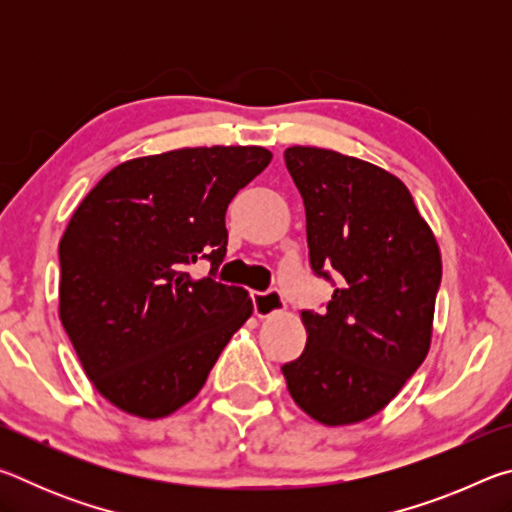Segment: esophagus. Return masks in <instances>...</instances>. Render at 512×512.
Listing matches in <instances>:
<instances>
[{
    "label": "esophagus",
    "mask_w": 512,
    "mask_h": 512,
    "mask_svg": "<svg viewBox=\"0 0 512 512\" xmlns=\"http://www.w3.org/2000/svg\"><path fill=\"white\" fill-rule=\"evenodd\" d=\"M253 309H255V314L259 318H268V316H273V314H280V311L284 309L282 293L277 291V289H271V291H266V293L255 291L253 293Z\"/></svg>",
    "instance_id": "obj_1"
}]
</instances>
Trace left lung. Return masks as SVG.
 <instances>
[{"label": "left lung", "mask_w": 512, "mask_h": 512, "mask_svg": "<svg viewBox=\"0 0 512 512\" xmlns=\"http://www.w3.org/2000/svg\"><path fill=\"white\" fill-rule=\"evenodd\" d=\"M284 162L305 203L309 264L336 289L323 314H300L305 352L282 372L316 422L354 424L384 409L427 357L440 248L393 173L316 146H289Z\"/></svg>", "instance_id": "1"}]
</instances>
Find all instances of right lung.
<instances>
[{"label": "right lung", "mask_w": 512, "mask_h": 512, "mask_svg": "<svg viewBox=\"0 0 512 512\" xmlns=\"http://www.w3.org/2000/svg\"><path fill=\"white\" fill-rule=\"evenodd\" d=\"M262 146H198L121 162L60 239L58 314L85 375L144 420L192 402L232 334L253 314L241 287L214 280L225 210L271 162ZM205 258L211 275L188 266Z\"/></svg>", "instance_id": "1"}]
</instances>
